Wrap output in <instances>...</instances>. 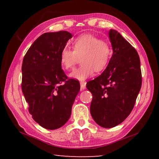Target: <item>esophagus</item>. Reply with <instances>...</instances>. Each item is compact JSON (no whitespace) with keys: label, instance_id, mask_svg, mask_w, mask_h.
I'll use <instances>...</instances> for the list:
<instances>
[{"label":"esophagus","instance_id":"1","mask_svg":"<svg viewBox=\"0 0 159 159\" xmlns=\"http://www.w3.org/2000/svg\"><path fill=\"white\" fill-rule=\"evenodd\" d=\"M80 90H83L84 89H85V88H86V82L85 81H80Z\"/></svg>","mask_w":159,"mask_h":159}]
</instances>
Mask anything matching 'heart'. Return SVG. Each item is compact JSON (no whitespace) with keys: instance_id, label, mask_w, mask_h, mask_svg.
Instances as JSON below:
<instances>
[{"instance_id":"1","label":"heart","mask_w":159,"mask_h":159,"mask_svg":"<svg viewBox=\"0 0 159 159\" xmlns=\"http://www.w3.org/2000/svg\"><path fill=\"white\" fill-rule=\"evenodd\" d=\"M72 48L73 50L68 47L62 48L60 63L63 69L70 70L79 62L80 57L81 65L69 74L72 79L79 80L88 79L95 71L99 72L105 69L111 54L108 42L89 34L76 38L72 41Z\"/></svg>"}]
</instances>
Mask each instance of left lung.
I'll return each instance as SVG.
<instances>
[{
	"instance_id": "left-lung-1",
	"label": "left lung",
	"mask_w": 159,
	"mask_h": 159,
	"mask_svg": "<svg viewBox=\"0 0 159 159\" xmlns=\"http://www.w3.org/2000/svg\"><path fill=\"white\" fill-rule=\"evenodd\" d=\"M109 36L112 57L102 74L86 85L93 95L91 116L106 128L115 127L130 115L142 86L138 52L117 31L110 29Z\"/></svg>"
}]
</instances>
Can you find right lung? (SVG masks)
<instances>
[{"mask_svg":"<svg viewBox=\"0 0 159 159\" xmlns=\"http://www.w3.org/2000/svg\"><path fill=\"white\" fill-rule=\"evenodd\" d=\"M71 37L66 31L42 34L23 59L21 90L29 111L35 121L48 130L67 122L80 90L79 82L67 78L60 63L61 50Z\"/></svg>","mask_w":159,"mask_h":159,"instance_id":"1","label":"right lung"}]
</instances>
